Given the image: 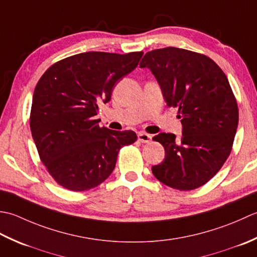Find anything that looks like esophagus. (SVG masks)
Returning <instances> with one entry per match:
<instances>
[{"mask_svg": "<svg viewBox=\"0 0 257 257\" xmlns=\"http://www.w3.org/2000/svg\"><path fill=\"white\" fill-rule=\"evenodd\" d=\"M138 139L141 143H150L152 141V136L150 134L141 132L138 134Z\"/></svg>", "mask_w": 257, "mask_h": 257, "instance_id": "34e87169", "label": "esophagus"}]
</instances>
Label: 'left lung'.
I'll list each match as a JSON object with an SVG mask.
<instances>
[{
    "label": "left lung",
    "instance_id": "1",
    "mask_svg": "<svg viewBox=\"0 0 257 257\" xmlns=\"http://www.w3.org/2000/svg\"><path fill=\"white\" fill-rule=\"evenodd\" d=\"M140 66L153 73L166 105L179 108L183 126L180 140L172 133L154 136L163 145L165 160L152 172L175 190H195L231 154L238 107L227 77L208 56L172 46L148 52Z\"/></svg>",
    "mask_w": 257,
    "mask_h": 257
}]
</instances>
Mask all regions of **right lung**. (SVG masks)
Returning a JSON list of instances; mask_svg holds the SVG:
<instances>
[{
  "label": "right lung",
  "instance_id": "obj_1",
  "mask_svg": "<svg viewBox=\"0 0 257 257\" xmlns=\"http://www.w3.org/2000/svg\"><path fill=\"white\" fill-rule=\"evenodd\" d=\"M143 52H85L54 63L35 86L30 127L40 159L57 184L87 191L111 175L133 131H112L95 119L98 104L138 66Z\"/></svg>",
  "mask_w": 257,
  "mask_h": 257
}]
</instances>
